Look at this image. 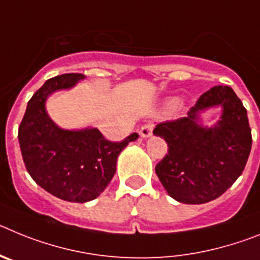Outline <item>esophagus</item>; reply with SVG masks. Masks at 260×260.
Returning <instances> with one entry per match:
<instances>
[{"label":"esophagus","instance_id":"obj_1","mask_svg":"<svg viewBox=\"0 0 260 260\" xmlns=\"http://www.w3.org/2000/svg\"><path fill=\"white\" fill-rule=\"evenodd\" d=\"M152 128H153V125H151V123L142 126L139 134H141V137H143V138L151 137V134H152Z\"/></svg>","mask_w":260,"mask_h":260}]
</instances>
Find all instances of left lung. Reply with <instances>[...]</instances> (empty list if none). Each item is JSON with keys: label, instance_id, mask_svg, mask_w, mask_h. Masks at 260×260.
<instances>
[{"label": "left lung", "instance_id": "left-lung-1", "mask_svg": "<svg viewBox=\"0 0 260 260\" xmlns=\"http://www.w3.org/2000/svg\"><path fill=\"white\" fill-rule=\"evenodd\" d=\"M213 106L223 109L212 128L199 123V113ZM153 134L164 138L168 153L155 171L172 198L202 204L219 198L242 174L251 150L247 110L228 86L204 92L187 117L158 123Z\"/></svg>", "mask_w": 260, "mask_h": 260}]
</instances>
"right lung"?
<instances>
[{"instance_id":"add662e5","label":"right lung","mask_w":260,"mask_h":260,"mask_svg":"<svg viewBox=\"0 0 260 260\" xmlns=\"http://www.w3.org/2000/svg\"><path fill=\"white\" fill-rule=\"evenodd\" d=\"M83 74L50 78L27 104L18 130L27 172L39 186L66 202L84 203L98 198L116 173L117 157L139 135L122 142L107 141L95 127L65 130L53 122L45 109L50 93L74 87Z\"/></svg>"}]
</instances>
